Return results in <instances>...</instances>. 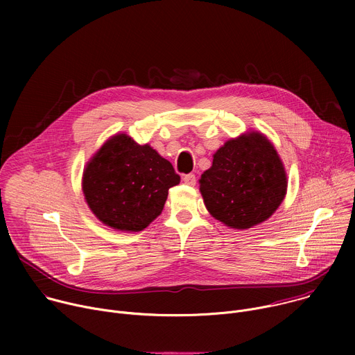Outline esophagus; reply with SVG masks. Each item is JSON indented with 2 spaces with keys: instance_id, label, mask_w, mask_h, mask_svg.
Returning a JSON list of instances; mask_svg holds the SVG:
<instances>
[{
  "instance_id": "obj_1",
  "label": "esophagus",
  "mask_w": 355,
  "mask_h": 355,
  "mask_svg": "<svg viewBox=\"0 0 355 355\" xmlns=\"http://www.w3.org/2000/svg\"><path fill=\"white\" fill-rule=\"evenodd\" d=\"M182 181H184L187 185L193 187V185L196 184V177H195V174H185V175L182 177Z\"/></svg>"
}]
</instances>
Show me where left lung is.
<instances>
[{"mask_svg": "<svg viewBox=\"0 0 355 355\" xmlns=\"http://www.w3.org/2000/svg\"><path fill=\"white\" fill-rule=\"evenodd\" d=\"M286 187V173L274 144L254 130L227 140L199 180L208 212L233 229H250L267 220L282 204Z\"/></svg>", "mask_w": 355, "mask_h": 355, "instance_id": "left-lung-1", "label": "left lung"}]
</instances>
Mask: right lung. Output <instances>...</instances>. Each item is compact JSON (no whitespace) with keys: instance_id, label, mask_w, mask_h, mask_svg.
Returning a JSON list of instances; mask_svg holds the SVG:
<instances>
[{"instance_id":"add662e5","label":"right lung","mask_w":355,"mask_h":355,"mask_svg":"<svg viewBox=\"0 0 355 355\" xmlns=\"http://www.w3.org/2000/svg\"><path fill=\"white\" fill-rule=\"evenodd\" d=\"M180 184L173 164L125 133L108 139L87 163L83 192L92 214L121 232H140L163 211Z\"/></svg>"}]
</instances>
